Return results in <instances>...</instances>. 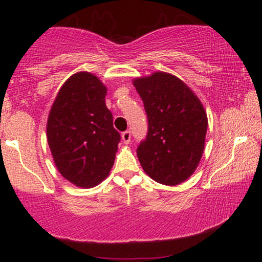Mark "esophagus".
Returning <instances> with one entry per match:
<instances>
[{
  "mask_svg": "<svg viewBox=\"0 0 262 262\" xmlns=\"http://www.w3.org/2000/svg\"><path fill=\"white\" fill-rule=\"evenodd\" d=\"M121 139H123V142L125 143V144H128L131 141V131L126 130L125 132H123V134H121Z\"/></svg>",
  "mask_w": 262,
  "mask_h": 262,
  "instance_id": "obj_1",
  "label": "esophagus"
}]
</instances>
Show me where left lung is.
Here are the masks:
<instances>
[{
    "mask_svg": "<svg viewBox=\"0 0 262 262\" xmlns=\"http://www.w3.org/2000/svg\"><path fill=\"white\" fill-rule=\"evenodd\" d=\"M148 116V135L137 148L152 180L175 186L198 167L205 146L207 117L192 89L171 74L157 71L134 80Z\"/></svg>",
    "mask_w": 262,
    "mask_h": 262,
    "instance_id": "left-lung-1",
    "label": "left lung"
}]
</instances>
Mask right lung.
I'll return each mask as SVG.
<instances>
[{
  "label": "right lung",
  "instance_id": "add662e5",
  "mask_svg": "<svg viewBox=\"0 0 262 262\" xmlns=\"http://www.w3.org/2000/svg\"><path fill=\"white\" fill-rule=\"evenodd\" d=\"M106 85L87 71L60 87L48 118L46 136L57 169L77 187L92 188L108 177L120 135L107 108Z\"/></svg>",
  "mask_w": 262,
  "mask_h": 262
}]
</instances>
